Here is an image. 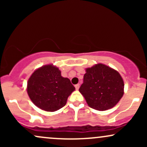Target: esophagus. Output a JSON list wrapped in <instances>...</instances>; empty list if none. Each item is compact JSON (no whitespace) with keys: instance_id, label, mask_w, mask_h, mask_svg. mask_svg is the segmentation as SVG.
I'll use <instances>...</instances> for the list:
<instances>
[{"instance_id":"34e87169","label":"esophagus","mask_w":147,"mask_h":147,"mask_svg":"<svg viewBox=\"0 0 147 147\" xmlns=\"http://www.w3.org/2000/svg\"><path fill=\"white\" fill-rule=\"evenodd\" d=\"M75 86L76 90H79V84H76V85Z\"/></svg>"}]
</instances>
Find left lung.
<instances>
[{
  "label": "left lung",
  "mask_w": 147,
  "mask_h": 147,
  "mask_svg": "<svg viewBox=\"0 0 147 147\" xmlns=\"http://www.w3.org/2000/svg\"><path fill=\"white\" fill-rule=\"evenodd\" d=\"M79 88L88 105L97 111L114 107L124 95V81L117 70L102 63L86 69Z\"/></svg>",
  "instance_id": "8db88e82"
}]
</instances>
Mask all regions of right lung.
<instances>
[{
    "mask_svg": "<svg viewBox=\"0 0 147 147\" xmlns=\"http://www.w3.org/2000/svg\"><path fill=\"white\" fill-rule=\"evenodd\" d=\"M75 90L70 79L63 77L52 64L36 69L28 81L27 91L34 105L53 112L65 105L68 97Z\"/></svg>",
    "mask_w": 147,
    "mask_h": 147,
    "instance_id": "right-lung-1",
    "label": "right lung"
}]
</instances>
